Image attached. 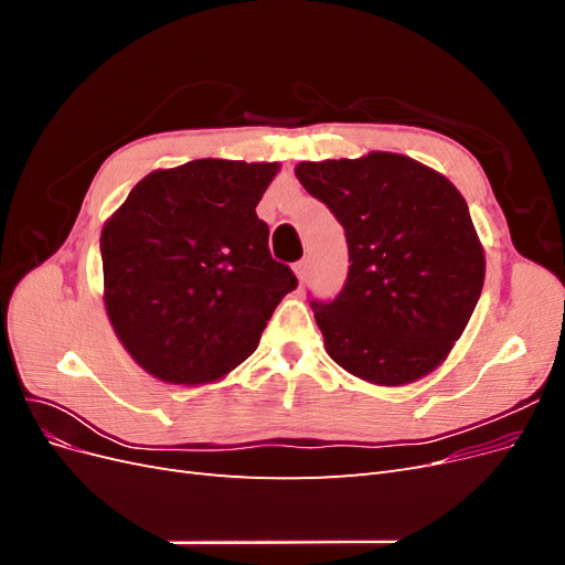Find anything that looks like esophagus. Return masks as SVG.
Listing matches in <instances>:
<instances>
[{
	"label": "esophagus",
	"instance_id": "obj_1",
	"mask_svg": "<svg viewBox=\"0 0 565 565\" xmlns=\"http://www.w3.org/2000/svg\"><path fill=\"white\" fill-rule=\"evenodd\" d=\"M295 273H297V278H299V282H303V278H306V273H309V259H301V262H297L295 266Z\"/></svg>",
	"mask_w": 565,
	"mask_h": 565
}]
</instances>
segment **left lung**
<instances>
[{
  "label": "left lung",
  "mask_w": 565,
  "mask_h": 565,
  "mask_svg": "<svg viewBox=\"0 0 565 565\" xmlns=\"http://www.w3.org/2000/svg\"><path fill=\"white\" fill-rule=\"evenodd\" d=\"M297 179L344 226L349 276L311 299L330 358L365 382L409 384L438 367L481 297L486 256L467 200L396 152L299 162Z\"/></svg>",
  "instance_id": "1"
}]
</instances>
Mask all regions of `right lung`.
Wrapping results in <instances>:
<instances>
[{
  "instance_id": "obj_1",
  "label": "right lung",
  "mask_w": 565,
  "mask_h": 565,
  "mask_svg": "<svg viewBox=\"0 0 565 565\" xmlns=\"http://www.w3.org/2000/svg\"><path fill=\"white\" fill-rule=\"evenodd\" d=\"M278 169L212 158L158 169L106 221V311L152 377L185 386L224 377L259 347L276 306L297 287L256 216Z\"/></svg>"
}]
</instances>
